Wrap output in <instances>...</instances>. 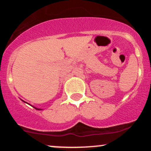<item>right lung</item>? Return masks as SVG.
<instances>
[{"label": "right lung", "mask_w": 151, "mask_h": 151, "mask_svg": "<svg viewBox=\"0 0 151 151\" xmlns=\"http://www.w3.org/2000/svg\"><path fill=\"white\" fill-rule=\"evenodd\" d=\"M22 101H23V102H25V103H26V102H25V101H24L23 100H22ZM32 107H33V108H35V109H37V110H42V109H38V108H36V107H35V106H32Z\"/></svg>", "instance_id": "obj_1"}]
</instances>
